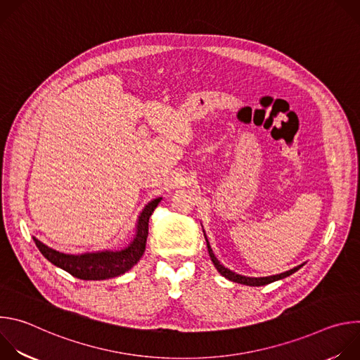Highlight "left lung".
I'll return each instance as SVG.
<instances>
[{"label": "left lung", "mask_w": 360, "mask_h": 360, "mask_svg": "<svg viewBox=\"0 0 360 360\" xmlns=\"http://www.w3.org/2000/svg\"><path fill=\"white\" fill-rule=\"evenodd\" d=\"M207 246H208V252H210V256H211V259H212V262H214L215 268L218 269V272H219L222 276H225L226 279H229V281H232V282L242 283V285H248V286H264V285L272 283V282H275V281L283 279V278H286V276H289V275L295 274L297 269H300V268L303 266V264H302V265H299V266H296V268H293V269H290V271H286V272L279 274V275L268 276V278H248V276L238 275V274H235V272L229 271L228 268H225L224 265H221V264H219V261L217 259V256L214 255L212 249H211V245H210L208 239H207Z\"/></svg>", "instance_id": "left-lung-1"}]
</instances>
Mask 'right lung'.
<instances>
[{
	"instance_id": "add662e5",
	"label": "right lung",
	"mask_w": 360,
	"mask_h": 360,
	"mask_svg": "<svg viewBox=\"0 0 360 360\" xmlns=\"http://www.w3.org/2000/svg\"><path fill=\"white\" fill-rule=\"evenodd\" d=\"M161 198L153 199L149 202L145 210L142 211L138 225L136 235L131 245L122 250H107L96 253H85V255H67L58 250H54L34 238L37 248L45 256V258L54 264L56 266L64 269L74 278L82 281H104L110 278L120 276L128 272L143 255L146 238H148V222L152 212L155 211Z\"/></svg>"
}]
</instances>
